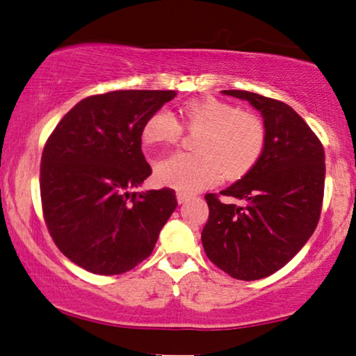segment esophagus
I'll return each instance as SVG.
<instances>
[{"instance_id": "esophagus-1", "label": "esophagus", "mask_w": 356, "mask_h": 356, "mask_svg": "<svg viewBox=\"0 0 356 356\" xmlns=\"http://www.w3.org/2000/svg\"><path fill=\"white\" fill-rule=\"evenodd\" d=\"M192 198V195H189V194H186V192H178L177 194V200H178V203L181 204V203H186V202H189Z\"/></svg>"}]
</instances>
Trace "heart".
Returning <instances> with one entry per match:
<instances>
[{"mask_svg":"<svg viewBox=\"0 0 356 356\" xmlns=\"http://www.w3.org/2000/svg\"><path fill=\"white\" fill-rule=\"evenodd\" d=\"M179 123L170 111L161 109L143 124L147 143L177 142L184 128L197 134L195 153H172L154 165L156 181L192 194L223 177L238 179L257 165L266 147V127L252 112L216 98L191 102L179 109Z\"/></svg>","mask_w":356,"mask_h":356,"instance_id":"b5f03b06","label":"heart"}]
</instances>
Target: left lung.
Masks as SVG:
<instances>
[{
    "label": "left lung",
    "instance_id": "8db88e82",
    "mask_svg": "<svg viewBox=\"0 0 356 356\" xmlns=\"http://www.w3.org/2000/svg\"><path fill=\"white\" fill-rule=\"evenodd\" d=\"M261 112L266 147L250 172L220 195L207 194L209 219L202 232L204 253L229 277L252 282L272 275L300 252L321 217L325 153L313 129L283 102L247 90H222Z\"/></svg>",
    "mask_w": 356,
    "mask_h": 356
}]
</instances>
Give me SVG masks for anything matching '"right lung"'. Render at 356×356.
<instances>
[{"mask_svg": "<svg viewBox=\"0 0 356 356\" xmlns=\"http://www.w3.org/2000/svg\"><path fill=\"white\" fill-rule=\"evenodd\" d=\"M173 90H114L81 99L48 137L40 164L43 219L83 269L118 275L152 254L177 208L173 189L131 192L152 175L143 124Z\"/></svg>", "mask_w": 356, "mask_h": 356, "instance_id": "obj_1", "label": "right lung"}]
</instances>
